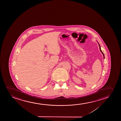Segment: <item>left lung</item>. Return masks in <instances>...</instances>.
I'll return each instance as SVG.
<instances>
[{"instance_id": "left-lung-1", "label": "left lung", "mask_w": 121, "mask_h": 121, "mask_svg": "<svg viewBox=\"0 0 121 121\" xmlns=\"http://www.w3.org/2000/svg\"><path fill=\"white\" fill-rule=\"evenodd\" d=\"M98 44H99V50H100V51H101V52H102V54H103V56H104V53H103V52L102 51V50H101V48H100V45H99V43H98Z\"/></svg>"}]
</instances>
